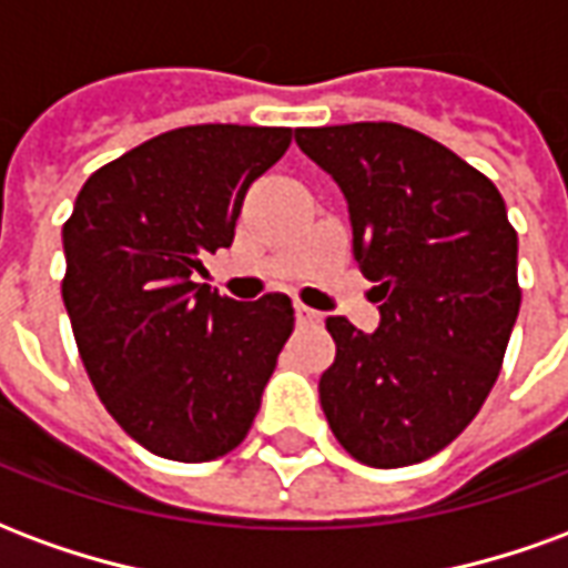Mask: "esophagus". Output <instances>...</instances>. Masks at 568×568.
<instances>
[{
    "label": "esophagus",
    "mask_w": 568,
    "mask_h": 568,
    "mask_svg": "<svg viewBox=\"0 0 568 568\" xmlns=\"http://www.w3.org/2000/svg\"><path fill=\"white\" fill-rule=\"evenodd\" d=\"M295 316L301 325H320L322 322V313L320 310L307 307V304H295Z\"/></svg>",
    "instance_id": "obj_1"
}]
</instances>
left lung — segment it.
<instances>
[{
  "instance_id": "8db88e82",
  "label": "left lung",
  "mask_w": 568,
  "mask_h": 568,
  "mask_svg": "<svg viewBox=\"0 0 568 568\" xmlns=\"http://www.w3.org/2000/svg\"><path fill=\"white\" fill-rule=\"evenodd\" d=\"M297 149L344 191L353 255L381 325L344 316L320 402L334 438L374 468L444 450L487 402L511 337L517 234L487 175L389 121L295 130Z\"/></svg>"
}]
</instances>
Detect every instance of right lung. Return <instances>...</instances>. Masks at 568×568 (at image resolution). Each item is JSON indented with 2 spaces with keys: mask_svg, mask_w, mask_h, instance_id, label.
<instances>
[{
  "mask_svg": "<svg viewBox=\"0 0 568 568\" xmlns=\"http://www.w3.org/2000/svg\"><path fill=\"white\" fill-rule=\"evenodd\" d=\"M288 128L194 124L84 182L63 224V304L105 410L145 450L210 463L246 438L295 328L288 295L234 301L194 283L234 243L248 185Z\"/></svg>",
  "mask_w": 568,
  "mask_h": 568,
  "instance_id": "add662e5",
  "label": "right lung"
}]
</instances>
